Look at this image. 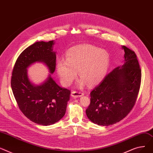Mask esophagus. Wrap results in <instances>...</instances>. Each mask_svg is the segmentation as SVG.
<instances>
[{
  "mask_svg": "<svg viewBox=\"0 0 153 153\" xmlns=\"http://www.w3.org/2000/svg\"><path fill=\"white\" fill-rule=\"evenodd\" d=\"M84 93H82L80 91H73L71 93V96H72L73 97H81L83 96Z\"/></svg>",
  "mask_w": 153,
  "mask_h": 153,
  "instance_id": "obj_1",
  "label": "esophagus"
}]
</instances>
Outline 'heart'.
I'll use <instances>...</instances> for the list:
<instances>
[{
    "label": "heart",
    "instance_id": "b5f03b06",
    "mask_svg": "<svg viewBox=\"0 0 153 153\" xmlns=\"http://www.w3.org/2000/svg\"><path fill=\"white\" fill-rule=\"evenodd\" d=\"M110 64V56L107 51L89 44H81L68 50L65 60H58L57 74L62 83L69 86L76 78L78 71L81 78L78 85L82 87L88 83L94 85L105 76Z\"/></svg>",
    "mask_w": 153,
    "mask_h": 153
}]
</instances>
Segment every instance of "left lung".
I'll use <instances>...</instances> for the list:
<instances>
[{
    "mask_svg": "<svg viewBox=\"0 0 153 153\" xmlns=\"http://www.w3.org/2000/svg\"><path fill=\"white\" fill-rule=\"evenodd\" d=\"M124 63L107 75L90 93L88 118L101 126L120 122L131 111L140 90L141 70L134 51L125 46Z\"/></svg>",
    "mask_w": 153,
    "mask_h": 153,
    "instance_id": "obj_1",
    "label": "left lung"
}]
</instances>
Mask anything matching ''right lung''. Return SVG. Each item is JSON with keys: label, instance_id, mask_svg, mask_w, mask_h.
I'll return each mask as SVG.
<instances>
[{"label": "right lung", "instance_id": "add662e5", "mask_svg": "<svg viewBox=\"0 0 153 153\" xmlns=\"http://www.w3.org/2000/svg\"><path fill=\"white\" fill-rule=\"evenodd\" d=\"M54 41L36 42L25 49L18 57L12 71V89L20 111L31 121L51 125L64 116L70 91L59 86L49 75L39 85L32 83L27 68L35 62L46 65L50 74L56 69Z\"/></svg>", "mask_w": 153, "mask_h": 153}]
</instances>
